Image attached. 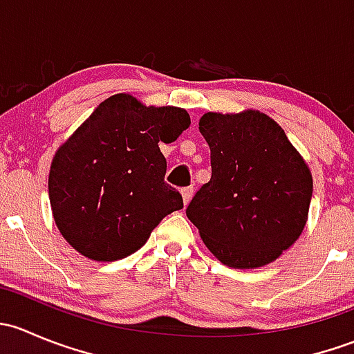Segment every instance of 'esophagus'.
<instances>
[{
  "mask_svg": "<svg viewBox=\"0 0 354 354\" xmlns=\"http://www.w3.org/2000/svg\"><path fill=\"white\" fill-rule=\"evenodd\" d=\"M181 195H183V202L185 205H187V203L192 200V197H194V187L183 188V190H181Z\"/></svg>",
  "mask_w": 354,
  "mask_h": 354,
  "instance_id": "34e87169",
  "label": "esophagus"
}]
</instances>
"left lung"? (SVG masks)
I'll return each instance as SVG.
<instances>
[{"instance_id":"8db88e82","label":"left lung","mask_w":354,"mask_h":354,"mask_svg":"<svg viewBox=\"0 0 354 354\" xmlns=\"http://www.w3.org/2000/svg\"><path fill=\"white\" fill-rule=\"evenodd\" d=\"M200 133L212 176L187 216L214 257L234 269L274 262L301 234L312 202L308 166L283 128L260 111L205 113Z\"/></svg>"}]
</instances>
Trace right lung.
I'll return each mask as SVG.
<instances>
[{
    "label": "right lung",
    "mask_w": 354,
    "mask_h": 354,
    "mask_svg": "<svg viewBox=\"0 0 354 354\" xmlns=\"http://www.w3.org/2000/svg\"><path fill=\"white\" fill-rule=\"evenodd\" d=\"M190 127L185 109L144 106L130 94L111 95L58 149L49 171V200L63 238L97 262L137 252L152 230L183 209L164 181L171 144Z\"/></svg>",
    "instance_id": "add662e5"
}]
</instances>
